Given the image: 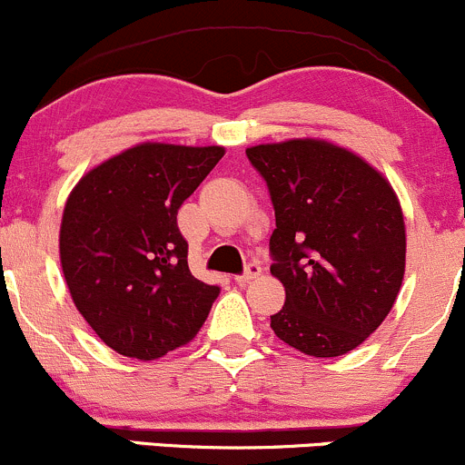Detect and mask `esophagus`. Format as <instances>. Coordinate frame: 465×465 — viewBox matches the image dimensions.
<instances>
[{
    "mask_svg": "<svg viewBox=\"0 0 465 465\" xmlns=\"http://www.w3.org/2000/svg\"><path fill=\"white\" fill-rule=\"evenodd\" d=\"M259 274H262V266L259 263H251V266L243 271V274H239V277H234V282L239 283V286H246V283H251L252 279H257Z\"/></svg>",
    "mask_w": 465,
    "mask_h": 465,
    "instance_id": "esophagus-1",
    "label": "esophagus"
}]
</instances>
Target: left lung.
<instances>
[{
    "label": "left lung",
    "mask_w": 465,
    "mask_h": 465,
    "mask_svg": "<svg viewBox=\"0 0 465 465\" xmlns=\"http://www.w3.org/2000/svg\"><path fill=\"white\" fill-rule=\"evenodd\" d=\"M246 154L277 222L271 272L286 303L271 328L311 357L354 351L392 311L406 272V223L391 182L323 139L259 143Z\"/></svg>",
    "instance_id": "obj_1"
}]
</instances>
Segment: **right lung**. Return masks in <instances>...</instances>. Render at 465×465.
Listing matches in <instances>:
<instances>
[{"mask_svg":"<svg viewBox=\"0 0 465 465\" xmlns=\"http://www.w3.org/2000/svg\"><path fill=\"white\" fill-rule=\"evenodd\" d=\"M223 153L137 143L88 171L68 194L59 228L64 279L114 352L153 361L206 322L219 286L193 277L177 211Z\"/></svg>","mask_w":465,"mask_h":465,"instance_id":"add662e5","label":"right lung"}]
</instances>
